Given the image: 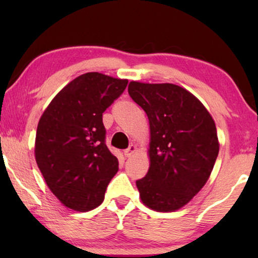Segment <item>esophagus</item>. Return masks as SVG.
<instances>
[{
    "instance_id": "1",
    "label": "esophagus",
    "mask_w": 258,
    "mask_h": 258,
    "mask_svg": "<svg viewBox=\"0 0 258 258\" xmlns=\"http://www.w3.org/2000/svg\"><path fill=\"white\" fill-rule=\"evenodd\" d=\"M136 151H137V147L134 146V144H132V146H130V147L128 148V149L124 150V156H125V157L133 156V155L135 154Z\"/></svg>"
}]
</instances>
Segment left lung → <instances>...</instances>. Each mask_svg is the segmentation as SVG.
<instances>
[{"label":"left lung","mask_w":258,"mask_h":258,"mask_svg":"<svg viewBox=\"0 0 258 258\" xmlns=\"http://www.w3.org/2000/svg\"><path fill=\"white\" fill-rule=\"evenodd\" d=\"M130 97L149 119L150 167L136 181L144 206L160 213L181 209L203 188L216 162V124L202 102L172 83L132 81Z\"/></svg>","instance_id":"obj_1"}]
</instances>
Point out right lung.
I'll use <instances>...</instances> for the list:
<instances>
[{"label": "right lung", "mask_w": 258, "mask_h": 258, "mask_svg": "<svg viewBox=\"0 0 258 258\" xmlns=\"http://www.w3.org/2000/svg\"><path fill=\"white\" fill-rule=\"evenodd\" d=\"M126 84L101 73L83 74L58 91L38 121L35 160L50 191L69 209L97 208L118 170L104 143L102 114Z\"/></svg>", "instance_id": "obj_1"}]
</instances>
